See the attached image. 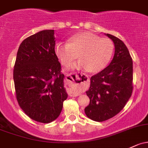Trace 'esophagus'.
<instances>
[{"label":"esophagus","mask_w":148,"mask_h":148,"mask_svg":"<svg viewBox=\"0 0 148 148\" xmlns=\"http://www.w3.org/2000/svg\"><path fill=\"white\" fill-rule=\"evenodd\" d=\"M81 75H80V77H77V75H75V77H73L72 76H71V75H69V74H67L66 76V78H67V80H68L69 82H74L73 81L75 80H77V82H81V81H82V77H81Z\"/></svg>","instance_id":"obj_1"}]
</instances>
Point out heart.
I'll return each mask as SVG.
<instances>
[{"instance_id":"1","label":"heart","mask_w":148,"mask_h":148,"mask_svg":"<svg viewBox=\"0 0 148 148\" xmlns=\"http://www.w3.org/2000/svg\"><path fill=\"white\" fill-rule=\"evenodd\" d=\"M114 50V43L109 38H100L90 32H82L72 36L68 43L59 42L55 51L65 66L71 64L78 54L80 61L73 68H85L89 72H99L108 64Z\"/></svg>"}]
</instances>
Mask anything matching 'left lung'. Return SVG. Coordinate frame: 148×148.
<instances>
[{
    "instance_id": "obj_1",
    "label": "left lung",
    "mask_w": 148,
    "mask_h": 148,
    "mask_svg": "<svg viewBox=\"0 0 148 148\" xmlns=\"http://www.w3.org/2000/svg\"><path fill=\"white\" fill-rule=\"evenodd\" d=\"M106 36L114 43L115 53L109 66L90 78L86 92L90 104L85 112L88 118L101 122L112 118L124 108L133 92V61L121 39Z\"/></svg>"
}]
</instances>
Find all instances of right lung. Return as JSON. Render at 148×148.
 Listing matches in <instances>:
<instances>
[{
    "label": "right lung",
    "mask_w": 148,
    "mask_h": 148,
    "mask_svg": "<svg viewBox=\"0 0 148 148\" xmlns=\"http://www.w3.org/2000/svg\"><path fill=\"white\" fill-rule=\"evenodd\" d=\"M53 32L43 30L23 40L13 70L19 106L30 119L43 123L59 116L68 97Z\"/></svg>",
    "instance_id": "right-lung-1"
}]
</instances>
